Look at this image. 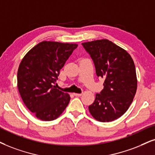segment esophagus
Returning a JSON list of instances; mask_svg holds the SVG:
<instances>
[{"label":"esophagus","instance_id":"34e87169","mask_svg":"<svg viewBox=\"0 0 155 155\" xmlns=\"http://www.w3.org/2000/svg\"><path fill=\"white\" fill-rule=\"evenodd\" d=\"M74 95L75 96V97H80V96L82 95V93H80V94H78V93H74Z\"/></svg>","mask_w":155,"mask_h":155}]
</instances>
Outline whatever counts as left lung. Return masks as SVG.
<instances>
[{"mask_svg":"<svg viewBox=\"0 0 155 155\" xmlns=\"http://www.w3.org/2000/svg\"><path fill=\"white\" fill-rule=\"evenodd\" d=\"M93 60L96 74L104 80V89L89 106L90 114L101 122L118 119L129 109L137 87L134 63L130 54L107 39L82 44Z\"/></svg>","mask_w":155,"mask_h":155,"instance_id":"1","label":"left lung"}]
</instances>
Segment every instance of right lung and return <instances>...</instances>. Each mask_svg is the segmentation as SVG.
I'll list each match as a JSON object with an SVG mask.
<instances>
[{"label": "right lung", "instance_id": "1", "mask_svg": "<svg viewBox=\"0 0 155 155\" xmlns=\"http://www.w3.org/2000/svg\"><path fill=\"white\" fill-rule=\"evenodd\" d=\"M77 46L44 41L31 48L21 61L17 74L18 89L27 108L41 120L58 118L69 103L68 94L53 84Z\"/></svg>", "mask_w": 155, "mask_h": 155}]
</instances>
